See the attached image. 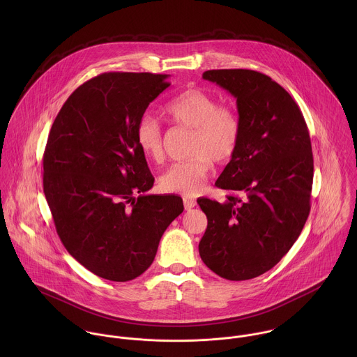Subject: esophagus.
Returning a JSON list of instances; mask_svg holds the SVG:
<instances>
[{
	"instance_id": "esophagus-1",
	"label": "esophagus",
	"mask_w": 357,
	"mask_h": 357,
	"mask_svg": "<svg viewBox=\"0 0 357 357\" xmlns=\"http://www.w3.org/2000/svg\"><path fill=\"white\" fill-rule=\"evenodd\" d=\"M183 202H184V207H185V210H191V208H194L195 206H197V201L195 199H192V198H184L183 199Z\"/></svg>"
}]
</instances>
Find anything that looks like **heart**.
Masks as SVG:
<instances>
[{
  "instance_id": "obj_1",
  "label": "heart",
  "mask_w": 357,
  "mask_h": 357,
  "mask_svg": "<svg viewBox=\"0 0 357 357\" xmlns=\"http://www.w3.org/2000/svg\"><path fill=\"white\" fill-rule=\"evenodd\" d=\"M166 116L176 125L192 129L188 160L172 165L159 178L163 191L192 197L204 190L213 162L224 165L236 153L242 136L241 114L232 104H218L201 88H188L166 102ZM142 153L155 163L165 159L159 122L146 115L136 133Z\"/></svg>"
}]
</instances>
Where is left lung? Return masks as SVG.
I'll list each match as a JSON object with an SVG mask.
<instances>
[{
	"instance_id": "obj_1",
	"label": "left lung",
	"mask_w": 357,
	"mask_h": 357,
	"mask_svg": "<svg viewBox=\"0 0 357 357\" xmlns=\"http://www.w3.org/2000/svg\"><path fill=\"white\" fill-rule=\"evenodd\" d=\"M204 79L236 98L238 150L215 181L227 201L198 204L207 217L199 255L228 280L273 268L298 239L310 210L313 155L304 115L271 77L255 70H208Z\"/></svg>"
}]
</instances>
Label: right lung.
I'll return each instance as SVG.
<instances>
[{
	"instance_id": "right-lung-1",
	"label": "right lung",
	"mask_w": 357,
	"mask_h": 357,
	"mask_svg": "<svg viewBox=\"0 0 357 357\" xmlns=\"http://www.w3.org/2000/svg\"><path fill=\"white\" fill-rule=\"evenodd\" d=\"M166 74L104 73L60 108L44 153V194L66 250L102 279L128 282L153 264L183 210L177 195H147L153 177L136 133Z\"/></svg>"
}]
</instances>
